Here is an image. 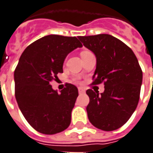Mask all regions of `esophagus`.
I'll return each instance as SVG.
<instances>
[{"label":"esophagus","instance_id":"1","mask_svg":"<svg viewBox=\"0 0 153 153\" xmlns=\"http://www.w3.org/2000/svg\"><path fill=\"white\" fill-rule=\"evenodd\" d=\"M78 92H79V93H80V94L84 93V92H85V90H84V89H83V88L79 87V88H78Z\"/></svg>","mask_w":153,"mask_h":153}]
</instances>
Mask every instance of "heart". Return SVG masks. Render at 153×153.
I'll return each instance as SVG.
<instances>
[{
  "label": "heart",
  "instance_id": "b5f03b06",
  "mask_svg": "<svg viewBox=\"0 0 153 153\" xmlns=\"http://www.w3.org/2000/svg\"><path fill=\"white\" fill-rule=\"evenodd\" d=\"M83 52H86V51H82V52H81V53H83Z\"/></svg>",
  "mask_w": 153,
  "mask_h": 153
}]
</instances>
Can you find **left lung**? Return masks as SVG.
<instances>
[{
    "label": "left lung",
    "mask_w": 153,
    "mask_h": 153,
    "mask_svg": "<svg viewBox=\"0 0 153 153\" xmlns=\"http://www.w3.org/2000/svg\"><path fill=\"white\" fill-rule=\"evenodd\" d=\"M83 45L96 56L92 85L103 82L104 91L89 89L86 107L90 123L98 129L112 131L120 128L137 108L143 72L132 50L108 34L78 36Z\"/></svg>",
    "instance_id": "left-lung-1"
}]
</instances>
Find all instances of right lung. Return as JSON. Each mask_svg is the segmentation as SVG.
Listing matches in <instances>:
<instances>
[{
    "mask_svg": "<svg viewBox=\"0 0 153 153\" xmlns=\"http://www.w3.org/2000/svg\"><path fill=\"white\" fill-rule=\"evenodd\" d=\"M82 45L76 36L49 35L36 40L23 51L14 71L15 98L27 121L36 131L54 134L66 130L78 96L74 85L60 91L51 82L63 72L67 55Z\"/></svg>",
    "mask_w": 153,
    "mask_h": 153,
    "instance_id": "1",
    "label": "right lung"
}]
</instances>
